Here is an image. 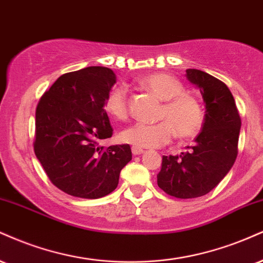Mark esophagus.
I'll list each match as a JSON object with an SVG mask.
<instances>
[{
  "label": "esophagus",
  "instance_id": "obj_1",
  "mask_svg": "<svg viewBox=\"0 0 263 263\" xmlns=\"http://www.w3.org/2000/svg\"><path fill=\"white\" fill-rule=\"evenodd\" d=\"M132 153H134L135 156H140V154L144 153V149L141 147H136V145H134V147H132Z\"/></svg>",
  "mask_w": 263,
  "mask_h": 263
}]
</instances>
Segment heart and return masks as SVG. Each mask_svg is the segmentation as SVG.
<instances>
[{
    "label": "heart",
    "instance_id": "heart-1",
    "mask_svg": "<svg viewBox=\"0 0 263 263\" xmlns=\"http://www.w3.org/2000/svg\"><path fill=\"white\" fill-rule=\"evenodd\" d=\"M137 84L164 100L157 123L136 122L120 135L122 142L142 148H157L169 143L176 135L180 138L196 137L204 126L203 106L195 97L185 94L183 85L172 74L164 72L144 74ZM104 110L110 118L122 121L128 115L127 90L123 85H114L104 99Z\"/></svg>",
    "mask_w": 263,
    "mask_h": 263
}]
</instances>
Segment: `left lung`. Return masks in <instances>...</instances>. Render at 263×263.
I'll list each match as a JSON object with an SVG mask.
<instances>
[{
  "label": "left lung",
  "mask_w": 263,
  "mask_h": 263,
  "mask_svg": "<svg viewBox=\"0 0 263 263\" xmlns=\"http://www.w3.org/2000/svg\"><path fill=\"white\" fill-rule=\"evenodd\" d=\"M205 104V121L191 151L163 156L158 186L176 198H196L211 192L229 173L238 156L241 119L226 83L200 69H186Z\"/></svg>",
  "instance_id": "obj_1"
}]
</instances>
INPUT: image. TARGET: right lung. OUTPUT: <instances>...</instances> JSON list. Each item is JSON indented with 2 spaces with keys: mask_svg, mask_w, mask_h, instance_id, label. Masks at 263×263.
<instances>
[{
  "mask_svg": "<svg viewBox=\"0 0 263 263\" xmlns=\"http://www.w3.org/2000/svg\"><path fill=\"white\" fill-rule=\"evenodd\" d=\"M115 83L112 69L90 66L62 74L37 103L34 152L67 195L96 200L111 194L132 159L128 144L99 145L112 136L104 99Z\"/></svg>",
  "mask_w": 263,
  "mask_h": 263,
  "instance_id": "right-lung-1",
  "label": "right lung"
}]
</instances>
